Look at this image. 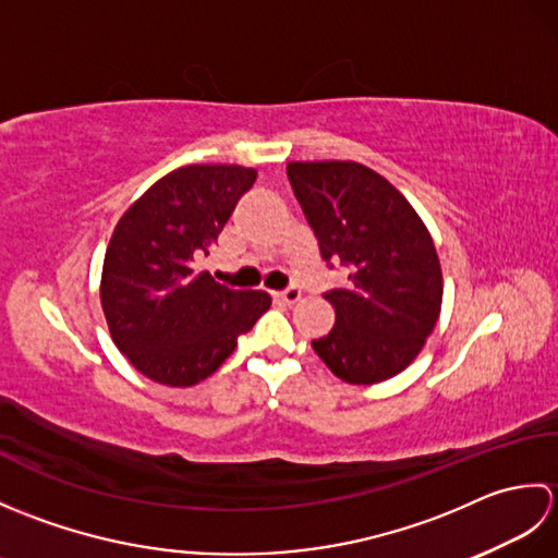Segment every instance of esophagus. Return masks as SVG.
I'll list each match as a JSON object with an SVG mask.
<instances>
[{"mask_svg": "<svg viewBox=\"0 0 558 558\" xmlns=\"http://www.w3.org/2000/svg\"><path fill=\"white\" fill-rule=\"evenodd\" d=\"M272 298L280 300V302H286V304H294V302H300V298H302V290L292 286V288H288V290L276 292V294H272Z\"/></svg>", "mask_w": 558, "mask_h": 558, "instance_id": "1", "label": "esophagus"}]
</instances>
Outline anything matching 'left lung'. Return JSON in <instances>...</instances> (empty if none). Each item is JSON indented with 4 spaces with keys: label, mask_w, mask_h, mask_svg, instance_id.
<instances>
[{
    "label": "left lung",
    "mask_w": 558,
    "mask_h": 558,
    "mask_svg": "<svg viewBox=\"0 0 558 558\" xmlns=\"http://www.w3.org/2000/svg\"><path fill=\"white\" fill-rule=\"evenodd\" d=\"M288 180L326 264L348 268L345 288L324 294L336 326L312 348L342 381H386L417 357L441 314L432 234L408 198L366 165L288 162Z\"/></svg>",
    "instance_id": "obj_1"
}]
</instances>
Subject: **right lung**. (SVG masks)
Wrapping results in <instances>:
<instances>
[{"instance_id":"1","label":"right lung","mask_w":558,"mask_h":558,"mask_svg":"<svg viewBox=\"0 0 558 558\" xmlns=\"http://www.w3.org/2000/svg\"><path fill=\"white\" fill-rule=\"evenodd\" d=\"M254 168L186 165L165 174L117 222L105 252L100 304L110 336L150 381L196 386L268 312L260 290H230L198 272Z\"/></svg>"}]
</instances>
